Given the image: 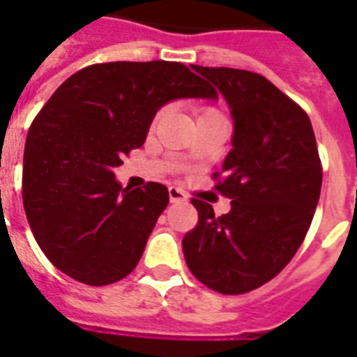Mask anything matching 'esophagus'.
<instances>
[{
  "instance_id": "obj_1",
  "label": "esophagus",
  "mask_w": 357,
  "mask_h": 357,
  "mask_svg": "<svg viewBox=\"0 0 357 357\" xmlns=\"http://www.w3.org/2000/svg\"><path fill=\"white\" fill-rule=\"evenodd\" d=\"M168 196H170V202H172V204L187 200V195H185L181 189H178V187H170V189H168Z\"/></svg>"
}]
</instances>
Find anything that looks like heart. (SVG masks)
I'll list each match as a JSON object with an SVG mask.
<instances>
[{
    "label": "heart",
    "instance_id": "heart-1",
    "mask_svg": "<svg viewBox=\"0 0 357 357\" xmlns=\"http://www.w3.org/2000/svg\"><path fill=\"white\" fill-rule=\"evenodd\" d=\"M209 113H213V111H209Z\"/></svg>",
    "mask_w": 357,
    "mask_h": 357
}]
</instances>
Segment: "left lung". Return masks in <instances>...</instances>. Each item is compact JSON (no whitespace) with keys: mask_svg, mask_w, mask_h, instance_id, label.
Wrapping results in <instances>:
<instances>
[{"mask_svg":"<svg viewBox=\"0 0 357 357\" xmlns=\"http://www.w3.org/2000/svg\"><path fill=\"white\" fill-rule=\"evenodd\" d=\"M192 70L211 81L234 119L231 150L217 189L231 209L215 217L192 200L198 226L183 237L187 266L222 294H243L293 259L315 215L322 168L310 116L263 75L235 68Z\"/></svg>","mask_w":357,"mask_h":357,"instance_id":"8db88e82","label":"left lung"}]
</instances>
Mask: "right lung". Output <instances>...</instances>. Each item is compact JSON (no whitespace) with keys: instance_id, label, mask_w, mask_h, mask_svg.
<instances>
[{"instance_id":"obj_1","label":"right lung","mask_w":357,"mask_h":357,"mask_svg":"<svg viewBox=\"0 0 357 357\" xmlns=\"http://www.w3.org/2000/svg\"><path fill=\"white\" fill-rule=\"evenodd\" d=\"M217 92L181 63H103L75 72L31 123L24 209L46 257L86 285H109L139 263L168 206L165 185L123 189L122 157L144 144L157 111Z\"/></svg>"}]
</instances>
